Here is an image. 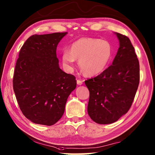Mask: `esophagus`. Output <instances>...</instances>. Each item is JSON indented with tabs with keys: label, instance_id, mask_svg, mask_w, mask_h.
Here are the masks:
<instances>
[{
	"label": "esophagus",
	"instance_id": "34e87169",
	"mask_svg": "<svg viewBox=\"0 0 155 155\" xmlns=\"http://www.w3.org/2000/svg\"><path fill=\"white\" fill-rule=\"evenodd\" d=\"M77 85H83V81H81V80H77Z\"/></svg>",
	"mask_w": 155,
	"mask_h": 155
}]
</instances>
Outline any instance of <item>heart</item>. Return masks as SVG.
Wrapping results in <instances>:
<instances>
[{
	"label": "heart",
	"instance_id": "heart-1",
	"mask_svg": "<svg viewBox=\"0 0 155 155\" xmlns=\"http://www.w3.org/2000/svg\"><path fill=\"white\" fill-rule=\"evenodd\" d=\"M112 55V49L108 41L84 38L75 41L70 51H64L61 61L64 68L70 72L74 69L75 59H78V66L83 74L94 76L106 69Z\"/></svg>",
	"mask_w": 155,
	"mask_h": 155
}]
</instances>
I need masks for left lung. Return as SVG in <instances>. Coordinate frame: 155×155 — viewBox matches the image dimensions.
I'll list each match as a JSON object with an SVG mask.
<instances>
[{
	"label": "left lung",
	"mask_w": 155,
	"mask_h": 155,
	"mask_svg": "<svg viewBox=\"0 0 155 155\" xmlns=\"http://www.w3.org/2000/svg\"><path fill=\"white\" fill-rule=\"evenodd\" d=\"M119 47L112 65L85 81L89 91L87 112L99 124L116 122L130 108L140 82V65L127 36L114 32Z\"/></svg>",
	"instance_id": "left-lung-1"
}]
</instances>
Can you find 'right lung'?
Instances as JSON below:
<instances>
[{"label":"right lung","instance_id":"obj_1","mask_svg":"<svg viewBox=\"0 0 155 155\" xmlns=\"http://www.w3.org/2000/svg\"><path fill=\"white\" fill-rule=\"evenodd\" d=\"M68 32L32 35L20 49L14 71V93L22 113L36 124L53 125L61 119L77 87L74 76L60 68L57 46Z\"/></svg>","mask_w":155,"mask_h":155}]
</instances>
